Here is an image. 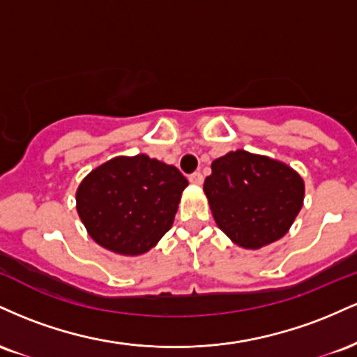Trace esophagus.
Here are the masks:
<instances>
[{"label":"esophagus","instance_id":"obj_1","mask_svg":"<svg viewBox=\"0 0 357 357\" xmlns=\"http://www.w3.org/2000/svg\"><path fill=\"white\" fill-rule=\"evenodd\" d=\"M190 183L196 184V186H202V184H203V174L202 173H192L190 176Z\"/></svg>","mask_w":357,"mask_h":357}]
</instances>
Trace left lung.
<instances>
[{
	"mask_svg": "<svg viewBox=\"0 0 357 357\" xmlns=\"http://www.w3.org/2000/svg\"><path fill=\"white\" fill-rule=\"evenodd\" d=\"M204 195L233 243L258 250L280 240L304 204V179L285 162L238 149L211 162Z\"/></svg>",
	"mask_w": 357,
	"mask_h": 357,
	"instance_id": "1",
	"label": "left lung"
}]
</instances>
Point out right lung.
<instances>
[{
  "label": "right lung",
  "mask_w": 357,
  "mask_h": 357,
  "mask_svg": "<svg viewBox=\"0 0 357 357\" xmlns=\"http://www.w3.org/2000/svg\"><path fill=\"white\" fill-rule=\"evenodd\" d=\"M186 186L178 167L146 154L119 155L85 176L77 190V213L100 247L142 255L173 227Z\"/></svg>",
  "instance_id": "1"
}]
</instances>
